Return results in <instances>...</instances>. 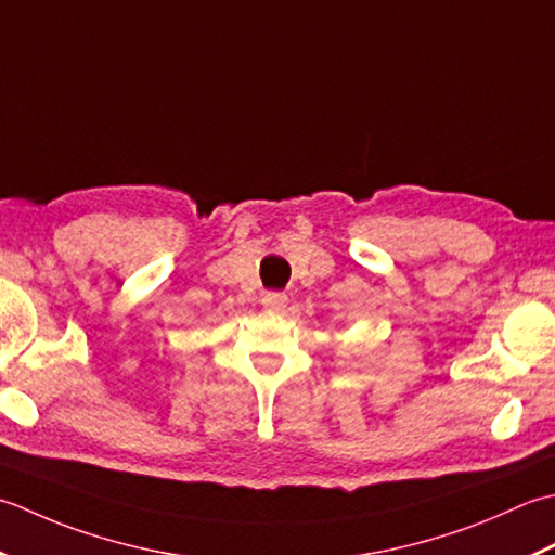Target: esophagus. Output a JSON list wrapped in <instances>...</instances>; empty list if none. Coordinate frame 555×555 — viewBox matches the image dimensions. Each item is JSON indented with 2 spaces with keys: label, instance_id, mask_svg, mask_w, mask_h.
<instances>
[{
  "label": "esophagus",
  "instance_id": "obj_1",
  "mask_svg": "<svg viewBox=\"0 0 555 555\" xmlns=\"http://www.w3.org/2000/svg\"><path fill=\"white\" fill-rule=\"evenodd\" d=\"M263 309L270 311V313H282L287 307V294L282 292H266L263 294Z\"/></svg>",
  "mask_w": 555,
  "mask_h": 555
}]
</instances>
